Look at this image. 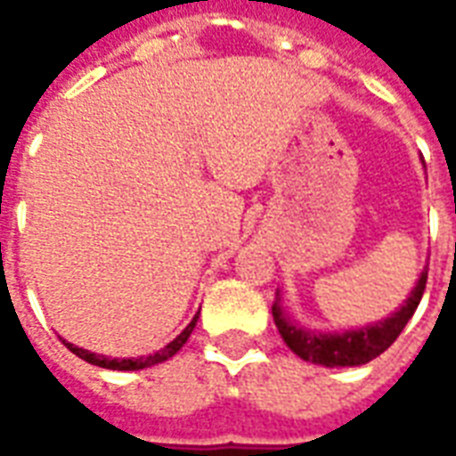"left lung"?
<instances>
[{
	"instance_id": "1",
	"label": "left lung",
	"mask_w": 456,
	"mask_h": 456,
	"mask_svg": "<svg viewBox=\"0 0 456 456\" xmlns=\"http://www.w3.org/2000/svg\"><path fill=\"white\" fill-rule=\"evenodd\" d=\"M428 283V271H422L418 283L411 290L408 300L403 303L391 317L371 322V325L359 327V330H344V332H322V330H310L305 325H297L293 317L288 315V310L281 305V293H276L273 303V322L278 332L288 344V349L297 354L305 362L320 363V366H362L376 359L391 346L403 327L408 325L412 313L420 305L422 290Z\"/></svg>"
}]
</instances>
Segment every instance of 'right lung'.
<instances>
[{"instance_id":"1","label":"right lung","mask_w":456,"mask_h":456,"mask_svg":"<svg viewBox=\"0 0 456 456\" xmlns=\"http://www.w3.org/2000/svg\"><path fill=\"white\" fill-rule=\"evenodd\" d=\"M198 317L200 313L192 320H190V325L180 332L173 342H168L163 349L159 352L149 354V356H139V359H110V356H102V354H94L87 352V349H80V346H75V344L65 342V346L75 354V356H80L87 363H94V366H102V369H112V371H139V369H149V366H156V363L168 362L173 354H178L183 349V344L188 342V337L192 335V330L198 325Z\"/></svg>"}]
</instances>
